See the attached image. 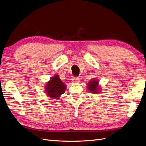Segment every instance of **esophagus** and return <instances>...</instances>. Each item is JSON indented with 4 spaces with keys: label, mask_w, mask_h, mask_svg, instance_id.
<instances>
[{
    "label": "esophagus",
    "mask_w": 146,
    "mask_h": 146,
    "mask_svg": "<svg viewBox=\"0 0 146 146\" xmlns=\"http://www.w3.org/2000/svg\"><path fill=\"white\" fill-rule=\"evenodd\" d=\"M72 80L73 82L78 83V82H79V81H80V79H79L78 77H74V78L72 79Z\"/></svg>",
    "instance_id": "esophagus-1"
}]
</instances>
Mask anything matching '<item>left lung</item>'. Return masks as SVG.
Segmentation results:
<instances>
[{
	"label": "left lung",
	"instance_id": "8db88e82",
	"mask_svg": "<svg viewBox=\"0 0 146 146\" xmlns=\"http://www.w3.org/2000/svg\"><path fill=\"white\" fill-rule=\"evenodd\" d=\"M88 90H90V92H92V93L94 94H97L98 91V81L93 80L92 81H90L89 83H88Z\"/></svg>",
	"mask_w": 146,
	"mask_h": 146
}]
</instances>
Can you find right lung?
<instances>
[{"label": "right lung", "instance_id": "add662e5", "mask_svg": "<svg viewBox=\"0 0 146 146\" xmlns=\"http://www.w3.org/2000/svg\"><path fill=\"white\" fill-rule=\"evenodd\" d=\"M46 89L48 96L52 99H56L64 92L66 85L60 80L58 76H55L47 83Z\"/></svg>", "mask_w": 146, "mask_h": 146}]
</instances>
